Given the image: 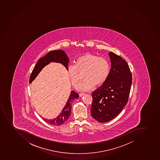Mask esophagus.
I'll return each instance as SVG.
<instances>
[{
	"label": "esophagus",
	"mask_w": 160,
	"mask_h": 160,
	"mask_svg": "<svg viewBox=\"0 0 160 160\" xmlns=\"http://www.w3.org/2000/svg\"><path fill=\"white\" fill-rule=\"evenodd\" d=\"M84 95H85V93H83V92H80L79 94V96L80 97H82V96Z\"/></svg>",
	"instance_id": "obj_1"
}]
</instances>
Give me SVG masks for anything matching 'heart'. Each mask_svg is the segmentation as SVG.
Instances as JSON below:
<instances>
[{
    "label": "heart",
    "mask_w": 160,
    "mask_h": 160,
    "mask_svg": "<svg viewBox=\"0 0 160 160\" xmlns=\"http://www.w3.org/2000/svg\"><path fill=\"white\" fill-rule=\"evenodd\" d=\"M74 65L68 67V73L73 87L77 88L81 81V75L84 73V81L78 89L88 91L94 86H100L108 78L111 65L104 58L99 57L95 54H84L75 61Z\"/></svg>",
    "instance_id": "heart-1"
}]
</instances>
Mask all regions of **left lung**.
I'll return each instance as SVG.
<instances>
[{
    "label": "left lung",
    "instance_id": "obj_1",
    "mask_svg": "<svg viewBox=\"0 0 160 160\" xmlns=\"http://www.w3.org/2000/svg\"><path fill=\"white\" fill-rule=\"evenodd\" d=\"M111 68L106 82L92 92V116L100 122L118 116L127 103L132 85V74L126 61L110 52Z\"/></svg>",
    "mask_w": 160,
    "mask_h": 160
}]
</instances>
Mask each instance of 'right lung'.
<instances>
[{
    "instance_id": "obj_1",
    "label": "right lung",
    "mask_w": 160,
    "mask_h": 160,
    "mask_svg": "<svg viewBox=\"0 0 160 160\" xmlns=\"http://www.w3.org/2000/svg\"><path fill=\"white\" fill-rule=\"evenodd\" d=\"M69 61V58L64 50H53L49 52L46 55L41 58L38 61L37 64L35 65L30 77V83H31L35 79L42 68L47 65L49 64L50 62L61 63L68 70ZM78 97L79 95L77 92H75V91H71V95L66 102L65 106L63 108L58 116L52 119L44 118V120L47 123L53 126H60L65 123L71 115L72 102L75 99L78 98Z\"/></svg>"
}]
</instances>
